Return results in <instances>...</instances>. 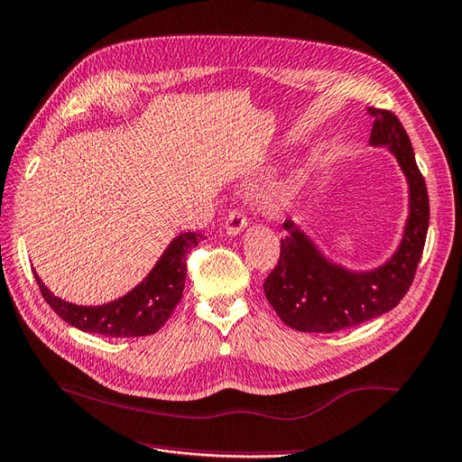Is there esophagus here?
Instances as JSON below:
<instances>
[{"label":"esophagus","mask_w":462,"mask_h":462,"mask_svg":"<svg viewBox=\"0 0 462 462\" xmlns=\"http://www.w3.org/2000/svg\"><path fill=\"white\" fill-rule=\"evenodd\" d=\"M245 226H248V218H245L242 210H232L226 222H224V228H226L228 236H238Z\"/></svg>","instance_id":"esophagus-1"}]
</instances>
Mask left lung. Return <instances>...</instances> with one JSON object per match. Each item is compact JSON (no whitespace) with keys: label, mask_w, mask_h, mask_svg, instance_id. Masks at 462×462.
<instances>
[{"label":"left lung","mask_w":462,"mask_h":462,"mask_svg":"<svg viewBox=\"0 0 462 462\" xmlns=\"http://www.w3.org/2000/svg\"><path fill=\"white\" fill-rule=\"evenodd\" d=\"M368 114L374 117L370 145L388 149L410 187V214L400 245L374 270L352 272L328 260L293 220H285L280 262L267 275L263 291L275 313L295 330L335 332L388 313L407 293L421 260L429 197L410 135L392 112L368 108Z\"/></svg>","instance_id":"left-lung-1"}]
</instances>
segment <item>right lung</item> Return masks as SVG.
Listing matches in <instances>:
<instances>
[{
	"label": "right lung",
	"mask_w": 462,
	"mask_h": 462,
	"mask_svg": "<svg viewBox=\"0 0 462 462\" xmlns=\"http://www.w3.org/2000/svg\"><path fill=\"white\" fill-rule=\"evenodd\" d=\"M200 240H205V236L199 232L179 234L142 283L124 297L98 307L64 301L49 291L37 272H33V275L51 309L74 328L112 338L147 337L157 332L173 315L185 289L187 254L199 245Z\"/></svg>",
	"instance_id": "add662e5"
}]
</instances>
